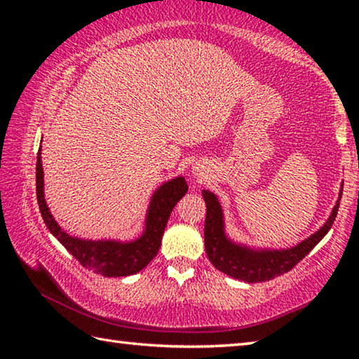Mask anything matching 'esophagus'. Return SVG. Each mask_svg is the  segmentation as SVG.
<instances>
[{
	"label": "esophagus",
	"mask_w": 359,
	"mask_h": 359,
	"mask_svg": "<svg viewBox=\"0 0 359 359\" xmlns=\"http://www.w3.org/2000/svg\"><path fill=\"white\" fill-rule=\"evenodd\" d=\"M191 172H193L194 177H198V179H205V177H208V172H209V171H208V166H205L203 161H198L196 165L193 166Z\"/></svg>",
	"instance_id": "esophagus-1"
}]
</instances>
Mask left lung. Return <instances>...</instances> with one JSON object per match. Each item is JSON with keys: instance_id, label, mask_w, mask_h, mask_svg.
Segmentation results:
<instances>
[{"instance_id": "1", "label": "left lung", "mask_w": 359, "mask_h": 359, "mask_svg": "<svg viewBox=\"0 0 359 359\" xmlns=\"http://www.w3.org/2000/svg\"><path fill=\"white\" fill-rule=\"evenodd\" d=\"M203 198L205 208H208L204 224V245L210 263L223 274L248 283L272 280V278L291 271L302 258H306L309 252L331 229L334 220H336L340 201L337 199L332 214L323 226L311 238L302 241L301 244L285 248V250H255V248L236 244L224 234L223 209L215 194L203 190ZM339 198H342V191L339 193Z\"/></svg>"}]
</instances>
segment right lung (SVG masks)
<instances>
[{"mask_svg": "<svg viewBox=\"0 0 359 359\" xmlns=\"http://www.w3.org/2000/svg\"><path fill=\"white\" fill-rule=\"evenodd\" d=\"M188 191L184 177L165 182L151 196L145 229L137 239L120 241H87L74 238L62 229L52 217L44 198V172H42L41 149L36 161V196L41 215L50 233L62 242V245L81 263L85 269L104 277H126L142 271L160 250L161 238L172 209Z\"/></svg>", "mask_w": 359, "mask_h": 359, "instance_id": "obj_1", "label": "right lung"}]
</instances>
